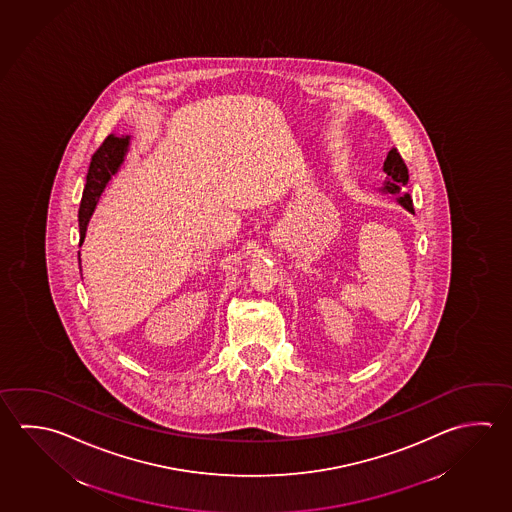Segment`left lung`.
<instances>
[{
    "label": "left lung",
    "mask_w": 512,
    "mask_h": 512,
    "mask_svg": "<svg viewBox=\"0 0 512 512\" xmlns=\"http://www.w3.org/2000/svg\"><path fill=\"white\" fill-rule=\"evenodd\" d=\"M384 173H386V180H384V187L381 191L390 193V195H399L397 202H399L404 209H408L409 213H413V202L411 196L406 193V186H408V168L404 164V160L400 157L399 151L393 148L388 157L384 160Z\"/></svg>",
    "instance_id": "8db88e82"
}]
</instances>
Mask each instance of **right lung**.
I'll list each match as a JSON object with an SVG mask.
<instances>
[{"label": "right lung", "mask_w": 512, "mask_h": 512, "mask_svg": "<svg viewBox=\"0 0 512 512\" xmlns=\"http://www.w3.org/2000/svg\"><path fill=\"white\" fill-rule=\"evenodd\" d=\"M128 148H130V135H126V137L124 135L122 137L108 135L101 144V148L93 153L88 175H86L83 198L79 205V233H81L79 245L84 242L86 227H88L95 205L103 195L108 182L121 168ZM79 265H81V258H79Z\"/></svg>", "instance_id": "add662e5"}]
</instances>
